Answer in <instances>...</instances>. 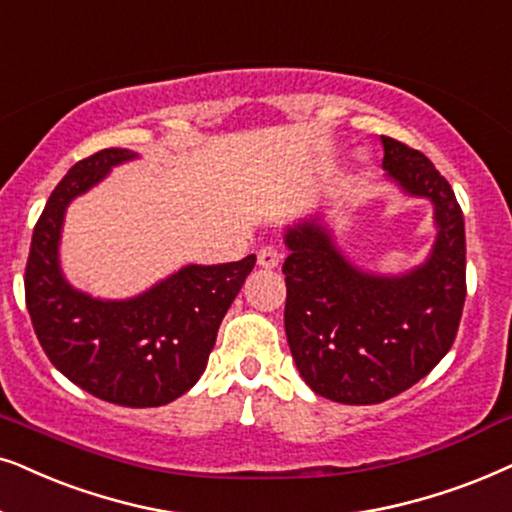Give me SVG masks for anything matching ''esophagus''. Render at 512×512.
Wrapping results in <instances>:
<instances>
[{"label": "esophagus", "instance_id": "esophagus-1", "mask_svg": "<svg viewBox=\"0 0 512 512\" xmlns=\"http://www.w3.org/2000/svg\"><path fill=\"white\" fill-rule=\"evenodd\" d=\"M280 258H282V254L275 247H263L261 251H258V265L265 270L277 268V265H280Z\"/></svg>", "mask_w": 512, "mask_h": 512}]
</instances>
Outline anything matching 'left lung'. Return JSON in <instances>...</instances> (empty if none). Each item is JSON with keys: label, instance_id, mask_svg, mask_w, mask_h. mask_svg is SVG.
<instances>
[{"label": "left lung", "instance_id": "1", "mask_svg": "<svg viewBox=\"0 0 512 512\" xmlns=\"http://www.w3.org/2000/svg\"><path fill=\"white\" fill-rule=\"evenodd\" d=\"M383 178L433 204L435 242L411 270L383 275L338 247L324 211L284 228V331L310 390L378 404L430 374L449 353L466 301V228L451 185L423 152L381 136Z\"/></svg>", "mask_w": 512, "mask_h": 512}]
</instances>
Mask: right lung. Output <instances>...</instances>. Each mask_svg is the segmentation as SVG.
I'll list each match as a JSON object with an SVG mask.
<instances>
[{"mask_svg": "<svg viewBox=\"0 0 512 512\" xmlns=\"http://www.w3.org/2000/svg\"><path fill=\"white\" fill-rule=\"evenodd\" d=\"M134 159V150H101L77 162L56 185L32 232L25 301L53 367L86 393L141 409L174 402L199 381L256 256L188 263L129 298H98L72 287L58 251L65 211L72 199Z\"/></svg>", "mask_w": 512, "mask_h": 512, "instance_id": "obj_1", "label": "right lung"}]
</instances>
